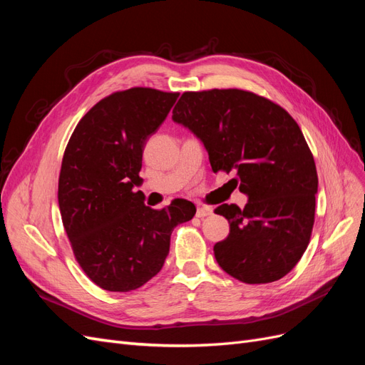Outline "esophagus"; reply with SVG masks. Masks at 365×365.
I'll return each instance as SVG.
<instances>
[{"instance_id": "1", "label": "esophagus", "mask_w": 365, "mask_h": 365, "mask_svg": "<svg viewBox=\"0 0 365 365\" xmlns=\"http://www.w3.org/2000/svg\"><path fill=\"white\" fill-rule=\"evenodd\" d=\"M213 213V210L210 208V207H197V210H196V217H205V216H210Z\"/></svg>"}]
</instances>
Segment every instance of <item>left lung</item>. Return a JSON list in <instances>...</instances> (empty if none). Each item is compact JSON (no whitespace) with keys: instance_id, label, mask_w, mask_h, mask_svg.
I'll use <instances>...</instances> for the list:
<instances>
[{"instance_id":"8db88e82","label":"left lung","mask_w":365,"mask_h":365,"mask_svg":"<svg viewBox=\"0 0 365 365\" xmlns=\"http://www.w3.org/2000/svg\"><path fill=\"white\" fill-rule=\"evenodd\" d=\"M172 120L204 143L213 172H235L248 196L244 208L215 210L230 222V235L213 248L219 267L250 284L284 277L309 245L318 190L297 121L277 103L236 88L187 91Z\"/></svg>"}]
</instances>
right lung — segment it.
I'll return each instance as SVG.
<instances>
[{
  "instance_id": "1",
  "label": "right lung",
  "mask_w": 365,
  "mask_h": 365,
  "mask_svg": "<svg viewBox=\"0 0 365 365\" xmlns=\"http://www.w3.org/2000/svg\"><path fill=\"white\" fill-rule=\"evenodd\" d=\"M180 93L130 88L102 98L77 123L63 153L58 200L77 263L105 291L129 292L161 271L173 228L190 220L185 200L153 210L134 187L143 150Z\"/></svg>"
}]
</instances>
